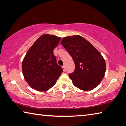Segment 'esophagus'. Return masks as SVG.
<instances>
[{"mask_svg":"<svg viewBox=\"0 0 126 126\" xmlns=\"http://www.w3.org/2000/svg\"><path fill=\"white\" fill-rule=\"evenodd\" d=\"M63 71H66V66L65 65L63 66Z\"/></svg>","mask_w":126,"mask_h":126,"instance_id":"esophagus-1","label":"esophagus"}]
</instances>
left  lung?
I'll return each instance as SVG.
<instances>
[{"label": "left lung", "mask_w": 126, "mask_h": 126, "mask_svg": "<svg viewBox=\"0 0 126 126\" xmlns=\"http://www.w3.org/2000/svg\"><path fill=\"white\" fill-rule=\"evenodd\" d=\"M60 43L74 62V71L69 74L73 84L84 91L96 88L106 70L105 62L100 52L80 35L63 38Z\"/></svg>", "instance_id": "8db88e82"}]
</instances>
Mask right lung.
Here are the masks:
<instances>
[{"label": "right lung", "instance_id": "right-lung-1", "mask_svg": "<svg viewBox=\"0 0 126 126\" xmlns=\"http://www.w3.org/2000/svg\"><path fill=\"white\" fill-rule=\"evenodd\" d=\"M61 38L49 34L40 36L29 49L22 61L24 78L29 85L39 91L52 87L63 72L57 64L53 50Z\"/></svg>", "mask_w": 126, "mask_h": 126}]
</instances>
